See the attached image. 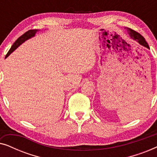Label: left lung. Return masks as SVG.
I'll list each match as a JSON object with an SVG mask.
<instances>
[{
  "instance_id": "left-lung-1",
  "label": "left lung",
  "mask_w": 157,
  "mask_h": 157,
  "mask_svg": "<svg viewBox=\"0 0 157 157\" xmlns=\"http://www.w3.org/2000/svg\"><path fill=\"white\" fill-rule=\"evenodd\" d=\"M125 29L127 30L128 35H129V36L132 40H136V41L138 42L139 44L141 45V46H144L147 48H149V45H148L147 43L146 42L144 38L141 34H139V33H137V32L134 31V30L128 29V28H126V29L125 28Z\"/></svg>"
}]
</instances>
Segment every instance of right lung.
I'll use <instances>...</instances> for the list:
<instances>
[{
	"label": "right lung",
	"instance_id": "add662e5",
	"mask_svg": "<svg viewBox=\"0 0 157 157\" xmlns=\"http://www.w3.org/2000/svg\"><path fill=\"white\" fill-rule=\"evenodd\" d=\"M37 32H38V30H37V29H36V30H29V31L25 32V33L23 34V35L20 36V37H19L18 39H17L16 41H15L14 44L12 45L11 48H10L9 51H8V53L6 56V59L10 54V53L13 52V51L16 50V49L18 48V47H19L21 44H23V43H24L25 40H27L30 39V38L34 37V36H35V35H36V33H37Z\"/></svg>",
	"mask_w": 157,
	"mask_h": 157
}]
</instances>
